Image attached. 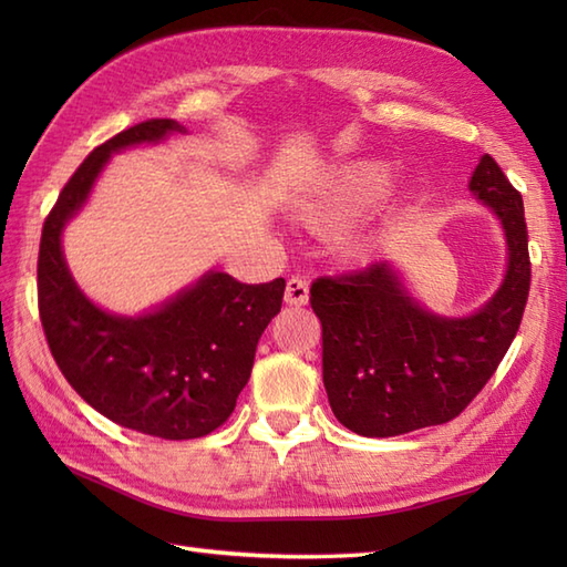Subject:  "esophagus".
Instances as JSON below:
<instances>
[{
    "label": "esophagus",
    "mask_w": 567,
    "mask_h": 567,
    "mask_svg": "<svg viewBox=\"0 0 567 567\" xmlns=\"http://www.w3.org/2000/svg\"><path fill=\"white\" fill-rule=\"evenodd\" d=\"M285 302L292 307H305L309 302V285L302 277H290L285 287Z\"/></svg>",
    "instance_id": "obj_1"
}]
</instances>
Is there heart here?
I'll return each mask as SVG.
<instances>
[{
    "mask_svg": "<svg viewBox=\"0 0 567 567\" xmlns=\"http://www.w3.org/2000/svg\"><path fill=\"white\" fill-rule=\"evenodd\" d=\"M390 177V167L380 161H351L333 167L299 199V219L319 234L336 231L365 214L388 192ZM375 244V226H358L341 236V250L355 260L368 258Z\"/></svg>",
    "mask_w": 567,
    "mask_h": 567,
    "instance_id": "obj_1",
    "label": "heart"
}]
</instances>
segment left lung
<instances>
[{
    "mask_svg": "<svg viewBox=\"0 0 567 567\" xmlns=\"http://www.w3.org/2000/svg\"><path fill=\"white\" fill-rule=\"evenodd\" d=\"M470 192L497 214L509 248L499 290L475 315H431L390 262L311 285L323 388L336 419L360 436H400L455 419L495 375L519 331L532 285L524 199L492 155L475 167Z\"/></svg>",
    "mask_w": 567,
    "mask_h": 567,
    "instance_id": "1",
    "label": "left lung"
}]
</instances>
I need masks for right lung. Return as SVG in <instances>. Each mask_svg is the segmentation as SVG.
Returning <instances> with one entry per match:
<instances>
[{"label": "right lung", "mask_w": 567, "mask_h": 567, "mask_svg": "<svg viewBox=\"0 0 567 567\" xmlns=\"http://www.w3.org/2000/svg\"><path fill=\"white\" fill-rule=\"evenodd\" d=\"M173 131L183 126L148 118L102 143L72 173L43 224L39 315L60 372L84 402L118 426L187 441L231 416L260 333L282 307L285 280L246 285L212 270L151 315L116 317L80 292L60 248L63 226L110 155Z\"/></svg>", "instance_id": "1"}]
</instances>
